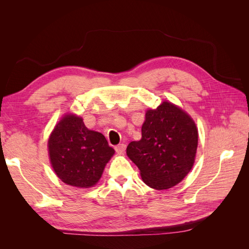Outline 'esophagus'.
<instances>
[{
  "label": "esophagus",
  "instance_id": "34e87169",
  "mask_svg": "<svg viewBox=\"0 0 249 249\" xmlns=\"http://www.w3.org/2000/svg\"><path fill=\"white\" fill-rule=\"evenodd\" d=\"M115 150H116V153H117L118 155L124 154V152L125 150V144H124V143H122V144L116 145V146H115Z\"/></svg>",
  "mask_w": 249,
  "mask_h": 249
}]
</instances>
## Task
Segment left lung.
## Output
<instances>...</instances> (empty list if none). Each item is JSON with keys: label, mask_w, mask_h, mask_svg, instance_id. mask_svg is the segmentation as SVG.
Here are the masks:
<instances>
[{"label": "left lung", "mask_w": 249, "mask_h": 249, "mask_svg": "<svg viewBox=\"0 0 249 249\" xmlns=\"http://www.w3.org/2000/svg\"><path fill=\"white\" fill-rule=\"evenodd\" d=\"M139 141H132L126 155L140 170L143 182L166 190L182 182L192 169L198 145L193 118L171 102L147 109Z\"/></svg>", "instance_id": "8db88e82"}]
</instances>
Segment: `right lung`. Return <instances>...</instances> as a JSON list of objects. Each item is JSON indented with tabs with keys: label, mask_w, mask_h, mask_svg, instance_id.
Returning a JSON list of instances; mask_svg holds the SVG:
<instances>
[{
	"label": "right lung",
	"mask_w": 249,
	"mask_h": 249,
	"mask_svg": "<svg viewBox=\"0 0 249 249\" xmlns=\"http://www.w3.org/2000/svg\"><path fill=\"white\" fill-rule=\"evenodd\" d=\"M50 162L63 183L87 189L99 183L115 150L100 132L89 130L83 118L65 113L48 140Z\"/></svg>",
	"instance_id": "1"
}]
</instances>
